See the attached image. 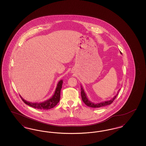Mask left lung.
Wrapping results in <instances>:
<instances>
[{
    "instance_id": "obj_1",
    "label": "left lung",
    "mask_w": 146,
    "mask_h": 146,
    "mask_svg": "<svg viewBox=\"0 0 146 146\" xmlns=\"http://www.w3.org/2000/svg\"><path fill=\"white\" fill-rule=\"evenodd\" d=\"M118 94H118L115 96L113 97L111 100H110L105 101H103V102H100V103L95 104V103L92 102L91 101H90L89 100V98H88L87 96H86V94H85V92L84 91L83 86L81 85V96H82V100H83L84 103L86 104V106H89L90 107H92V108H99V107H104V106H106L111 104V103L114 101V100L115 99V98L117 96Z\"/></svg>"
}]
</instances>
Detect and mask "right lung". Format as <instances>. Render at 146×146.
I'll return each mask as SVG.
<instances>
[{
    "instance_id": "obj_1",
    "label": "right lung",
    "mask_w": 146,
    "mask_h": 146,
    "mask_svg": "<svg viewBox=\"0 0 146 146\" xmlns=\"http://www.w3.org/2000/svg\"><path fill=\"white\" fill-rule=\"evenodd\" d=\"M62 80H60L57 85V86L53 96L50 98L42 102L32 103L31 102H28L26 101L21 97V96L20 97L22 98V101L24 102V103H25L26 104H27L32 107H33L35 108L38 109V110H49L54 107L59 102L60 100V94H61V90L62 88Z\"/></svg>"
}]
</instances>
